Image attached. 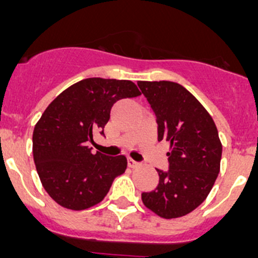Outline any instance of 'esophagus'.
Listing matches in <instances>:
<instances>
[{"label":"esophagus","instance_id":"1","mask_svg":"<svg viewBox=\"0 0 258 258\" xmlns=\"http://www.w3.org/2000/svg\"><path fill=\"white\" fill-rule=\"evenodd\" d=\"M138 166H139L138 162L134 161V159H131V158H130V159H128V167H131V168H136Z\"/></svg>","mask_w":258,"mask_h":258}]
</instances>
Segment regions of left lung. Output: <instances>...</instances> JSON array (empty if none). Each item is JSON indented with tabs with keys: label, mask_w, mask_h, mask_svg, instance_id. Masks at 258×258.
<instances>
[{
	"label": "left lung",
	"mask_w": 258,
	"mask_h": 258,
	"mask_svg": "<svg viewBox=\"0 0 258 258\" xmlns=\"http://www.w3.org/2000/svg\"><path fill=\"white\" fill-rule=\"evenodd\" d=\"M157 115L158 140L169 143V169H157L159 184L143 192L146 208L162 219H177L201 206L220 172L222 145L210 113L185 87L169 81H140Z\"/></svg>",
	"instance_id": "obj_1"
}]
</instances>
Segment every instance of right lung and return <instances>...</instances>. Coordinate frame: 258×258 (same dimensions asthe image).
Wrapping results in <instances>:
<instances>
[{"label": "right lung", "instance_id": "add662e5", "mask_svg": "<svg viewBox=\"0 0 258 258\" xmlns=\"http://www.w3.org/2000/svg\"><path fill=\"white\" fill-rule=\"evenodd\" d=\"M141 95L126 80L86 78L51 101L34 126L33 159L43 189L59 206L82 211L100 203L127 168L124 155L108 157L87 146L104 134L115 101Z\"/></svg>", "mask_w": 258, "mask_h": 258}]
</instances>
